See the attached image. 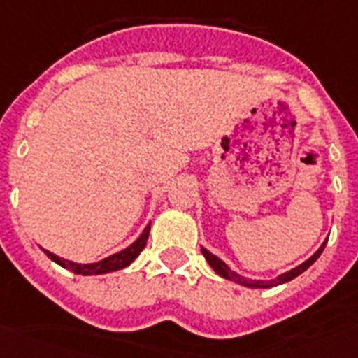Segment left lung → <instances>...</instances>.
<instances>
[{
    "label": "left lung",
    "instance_id": "8db88e82",
    "mask_svg": "<svg viewBox=\"0 0 358 358\" xmlns=\"http://www.w3.org/2000/svg\"><path fill=\"white\" fill-rule=\"evenodd\" d=\"M326 242L322 244V246L318 248L317 252L309 257V259H305L301 265H297V267L289 268V271H286V273H282V275H278L276 278H271V280H254V278H246V276L238 275L236 271H233V268L229 267L223 259H219L217 255H213L210 252V250H206L204 246L200 248L202 250V255L206 257V262L210 263V267L217 273L221 278H227V280H233V282L240 284V286H246V288H273V286H278V284H284V282H289V280H294L296 276H299L303 271H307V268L311 267L313 263L317 262L318 255L322 254V250H324Z\"/></svg>",
    "mask_w": 358,
    "mask_h": 358
}]
</instances>
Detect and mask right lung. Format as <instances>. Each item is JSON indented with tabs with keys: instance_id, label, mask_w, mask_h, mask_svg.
I'll use <instances>...</instances> for the list:
<instances>
[{
	"instance_id": "1",
	"label": "right lung",
	"mask_w": 358,
	"mask_h": 358,
	"mask_svg": "<svg viewBox=\"0 0 358 358\" xmlns=\"http://www.w3.org/2000/svg\"><path fill=\"white\" fill-rule=\"evenodd\" d=\"M148 233H150V223L145 227V231L141 233L139 238L135 240L131 246L124 248L122 252H116V254L108 255V257H104V259H101V262L96 263H74L70 262V259H64V257H59V255L51 254L49 250H43V252H45L47 257H49L51 262H55L57 265H61V267L69 268V271H72L76 275H106V273L120 271V268H125L127 265H131V263L137 259V255L143 252V248L147 246Z\"/></svg>"
}]
</instances>
